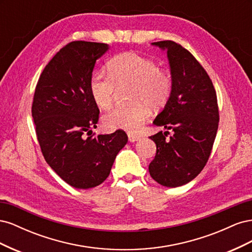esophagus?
<instances>
[{"mask_svg":"<svg viewBox=\"0 0 252 252\" xmlns=\"http://www.w3.org/2000/svg\"><path fill=\"white\" fill-rule=\"evenodd\" d=\"M139 139H140V135L131 133V132H128V140H129V142H135V141H138Z\"/></svg>","mask_w":252,"mask_h":252,"instance_id":"1","label":"esophagus"}]
</instances>
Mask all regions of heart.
<instances>
[{
	"mask_svg": "<svg viewBox=\"0 0 252 252\" xmlns=\"http://www.w3.org/2000/svg\"><path fill=\"white\" fill-rule=\"evenodd\" d=\"M108 73L95 72L90 80V93L98 107H111L118 87L132 86L131 102H134L105 114L104 125L111 130H138L148 117V106L154 110L163 108L172 93L170 73L159 69L155 61L135 52L113 57L108 63Z\"/></svg>",
	"mask_w": 252,
	"mask_h": 252,
	"instance_id": "obj_1",
	"label": "heart"
}]
</instances>
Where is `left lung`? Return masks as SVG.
<instances>
[{
	"label": "left lung",
	"mask_w": 252,
	"mask_h": 252,
	"mask_svg": "<svg viewBox=\"0 0 252 252\" xmlns=\"http://www.w3.org/2000/svg\"><path fill=\"white\" fill-rule=\"evenodd\" d=\"M152 45L167 49L172 93L164 110L154 121L171 129L149 138L157 154L149 164L151 178L166 187H179L192 181L208 162L219 126L216 89L204 67L179 43L159 41Z\"/></svg>",
	"instance_id": "left-lung-1"
}]
</instances>
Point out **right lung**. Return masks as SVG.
I'll return each instance as SVG.
<instances>
[{"mask_svg":"<svg viewBox=\"0 0 252 252\" xmlns=\"http://www.w3.org/2000/svg\"><path fill=\"white\" fill-rule=\"evenodd\" d=\"M107 49L104 43H68L45 66L34 90L32 114L45 161L79 189L102 184L128 141L122 129L90 135L100 114L90 80L95 61Z\"/></svg>","mask_w":252,"mask_h":252,"instance_id":"add662e5","label":"right lung"}]
</instances>
